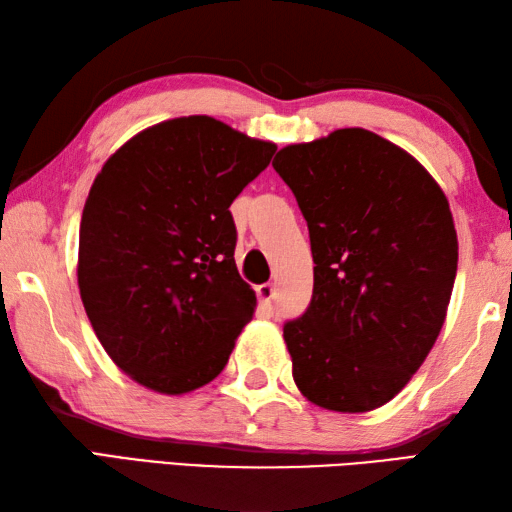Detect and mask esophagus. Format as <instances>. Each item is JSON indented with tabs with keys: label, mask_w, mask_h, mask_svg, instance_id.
<instances>
[{
	"label": "esophagus",
	"mask_w": 512,
	"mask_h": 512,
	"mask_svg": "<svg viewBox=\"0 0 512 512\" xmlns=\"http://www.w3.org/2000/svg\"><path fill=\"white\" fill-rule=\"evenodd\" d=\"M255 292H257V299L264 303V306H270V303H273V297H275V286L273 284H262V286H257L255 288Z\"/></svg>",
	"instance_id": "obj_1"
}]
</instances>
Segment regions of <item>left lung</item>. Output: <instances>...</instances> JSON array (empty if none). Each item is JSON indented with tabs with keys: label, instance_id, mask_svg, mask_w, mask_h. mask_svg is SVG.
<instances>
[{
	"label": "left lung",
	"instance_id": "obj_1",
	"mask_svg": "<svg viewBox=\"0 0 512 512\" xmlns=\"http://www.w3.org/2000/svg\"><path fill=\"white\" fill-rule=\"evenodd\" d=\"M273 167L314 259L310 306L284 325L292 378L323 409L383 407L447 317L458 273L449 202L416 158L361 127L279 149Z\"/></svg>",
	"mask_w": 512,
	"mask_h": 512
}]
</instances>
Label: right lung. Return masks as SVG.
<instances>
[{
  "instance_id": "1",
  "label": "right lung",
  "mask_w": 512,
  "mask_h": 512,
  "mask_svg": "<svg viewBox=\"0 0 512 512\" xmlns=\"http://www.w3.org/2000/svg\"><path fill=\"white\" fill-rule=\"evenodd\" d=\"M275 151L211 116H182L127 140L96 176L79 231L81 301L136 383L178 396L228 363L257 306L228 206Z\"/></svg>"
}]
</instances>
